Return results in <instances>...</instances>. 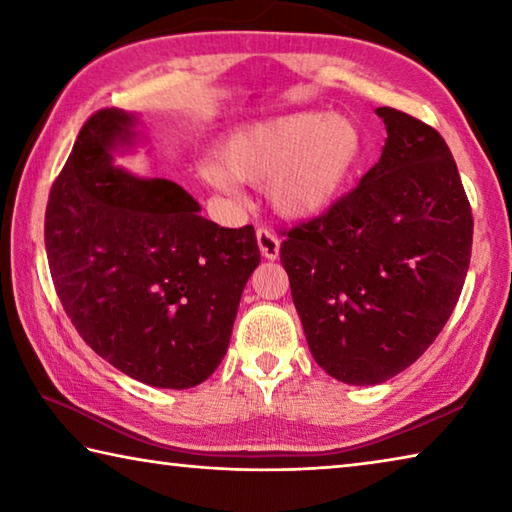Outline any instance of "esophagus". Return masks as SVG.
Here are the masks:
<instances>
[{
  "label": "esophagus",
  "mask_w": 512,
  "mask_h": 512,
  "mask_svg": "<svg viewBox=\"0 0 512 512\" xmlns=\"http://www.w3.org/2000/svg\"><path fill=\"white\" fill-rule=\"evenodd\" d=\"M257 244H259V250H262V255L266 259L280 257V239H277L275 232L271 228H266V225L257 228Z\"/></svg>",
  "instance_id": "34e87169"
}]
</instances>
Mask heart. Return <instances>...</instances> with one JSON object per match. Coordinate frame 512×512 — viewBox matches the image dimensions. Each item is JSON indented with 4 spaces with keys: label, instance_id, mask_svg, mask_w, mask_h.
<instances>
[{
    "label": "heart",
    "instance_id": "b5f03b06",
    "mask_svg": "<svg viewBox=\"0 0 512 512\" xmlns=\"http://www.w3.org/2000/svg\"><path fill=\"white\" fill-rule=\"evenodd\" d=\"M363 149L361 128L350 117L293 112L232 133L219 164H205L203 176L223 192H230V178L264 185L277 214L311 219L341 196Z\"/></svg>",
    "mask_w": 512,
    "mask_h": 512
}]
</instances>
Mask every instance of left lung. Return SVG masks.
<instances>
[{
	"label": "left lung",
	"mask_w": 512,
	"mask_h": 512,
	"mask_svg": "<svg viewBox=\"0 0 512 512\" xmlns=\"http://www.w3.org/2000/svg\"><path fill=\"white\" fill-rule=\"evenodd\" d=\"M379 162L284 235L280 262L314 359L352 386L395 377L443 332L472 255V207L443 137L406 112Z\"/></svg>",
	"instance_id": "1"
}]
</instances>
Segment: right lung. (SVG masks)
<instances>
[{"label":"right lung","mask_w":512,"mask_h":512,"mask_svg":"<svg viewBox=\"0 0 512 512\" xmlns=\"http://www.w3.org/2000/svg\"><path fill=\"white\" fill-rule=\"evenodd\" d=\"M137 117L103 108L85 121L49 192L51 280L83 341L124 375L192 388L219 368L248 277L253 225L219 228L183 187L112 164Z\"/></svg>","instance_id":"1"}]
</instances>
